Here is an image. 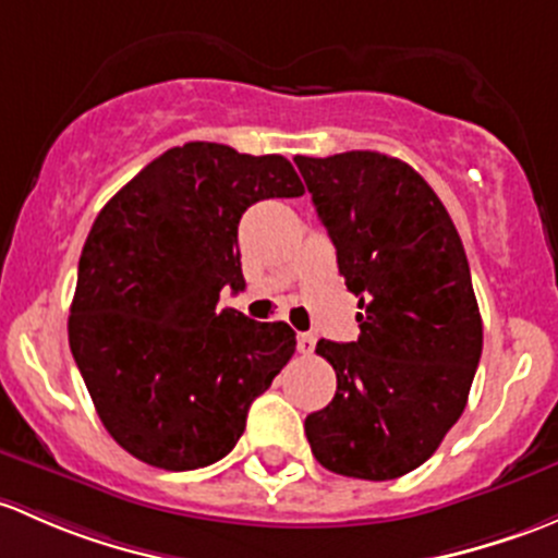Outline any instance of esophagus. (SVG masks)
Here are the masks:
<instances>
[{
    "mask_svg": "<svg viewBox=\"0 0 558 558\" xmlns=\"http://www.w3.org/2000/svg\"><path fill=\"white\" fill-rule=\"evenodd\" d=\"M314 347H317V338H314L312 332H298V352L312 354Z\"/></svg>",
    "mask_w": 558,
    "mask_h": 558,
    "instance_id": "34e87169",
    "label": "esophagus"
}]
</instances>
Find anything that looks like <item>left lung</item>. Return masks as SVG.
<instances>
[{"label":"left lung","instance_id":"left-lung-1","mask_svg":"<svg viewBox=\"0 0 558 558\" xmlns=\"http://www.w3.org/2000/svg\"><path fill=\"white\" fill-rule=\"evenodd\" d=\"M295 163L360 298L357 341L317 343L338 387L306 416V438L330 473L400 478L468 405L484 347L468 255L446 206L403 160L352 150Z\"/></svg>","mask_w":558,"mask_h":558}]
</instances>
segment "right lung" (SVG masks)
Masks as SVG:
<instances>
[{"mask_svg": "<svg viewBox=\"0 0 558 558\" xmlns=\"http://www.w3.org/2000/svg\"><path fill=\"white\" fill-rule=\"evenodd\" d=\"M303 195L281 155L187 142L147 163L99 211L77 268L69 347L114 444L163 470L236 446L246 411L295 354L284 322L220 308L244 290L239 220Z\"/></svg>", "mask_w": 558, "mask_h": 558, "instance_id": "obj_1", "label": "right lung"}]
</instances>
